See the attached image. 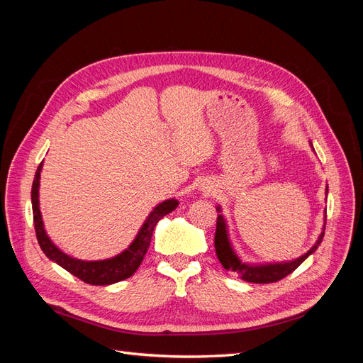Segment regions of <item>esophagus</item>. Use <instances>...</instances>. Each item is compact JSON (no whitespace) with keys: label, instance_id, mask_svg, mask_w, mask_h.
Masks as SVG:
<instances>
[{"label":"esophagus","instance_id":"obj_1","mask_svg":"<svg viewBox=\"0 0 363 363\" xmlns=\"http://www.w3.org/2000/svg\"><path fill=\"white\" fill-rule=\"evenodd\" d=\"M203 189H204V192H207V194H208V192H212V188H211V186H204Z\"/></svg>","mask_w":363,"mask_h":363}]
</instances>
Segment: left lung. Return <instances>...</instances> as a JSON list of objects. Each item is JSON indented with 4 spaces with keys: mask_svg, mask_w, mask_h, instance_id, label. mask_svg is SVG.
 <instances>
[{
    "mask_svg": "<svg viewBox=\"0 0 363 363\" xmlns=\"http://www.w3.org/2000/svg\"><path fill=\"white\" fill-rule=\"evenodd\" d=\"M327 194V189H325ZM216 212L221 213V207H216ZM325 219L324 216V225H323V232L318 238L315 245L303 255L301 257L291 260V262H280V263H265V265H251V263H245L239 259V256L235 252L232 244H230L228 239V230H227V223L223 215H218L216 219V232H215V251L216 256L221 262V265L224 269L232 271L238 276L250 283H272V281H279L284 279L292 271L298 268L301 263L309 257L312 252L316 251V248L320 247L324 238V230H325Z\"/></svg>",
    "mask_w": 363,
    "mask_h": 363,
    "instance_id": "8db88e82",
    "label": "left lung"
}]
</instances>
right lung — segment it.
I'll list each match as a JSON object with an SVG mask.
<instances>
[{
  "label": "right lung",
  "mask_w": 363,
  "mask_h": 363,
  "mask_svg": "<svg viewBox=\"0 0 363 363\" xmlns=\"http://www.w3.org/2000/svg\"><path fill=\"white\" fill-rule=\"evenodd\" d=\"M42 163L38 167V171L35 174V180H33L31 186V206H33V221H35V230H36V238L38 242L45 252V256L56 262L63 269L71 272L72 276L79 277L84 283L95 284V286H104V284H112L121 280H125L133 276L139 265L144 260V256L147 255V250L151 242L152 232H155L156 224L160 219L172 212L175 207L179 206V201L175 199L167 200L160 203L152 208V212L145 219L144 225L140 227L138 236L135 238L133 242L130 244L127 250H124L121 255L106 259V260H80L74 259L68 255H65L56 245L51 242L48 238L45 228H43L42 223V215L39 208V180H40V171H42Z\"/></svg>",
  "instance_id": "obj_1"
}]
</instances>
